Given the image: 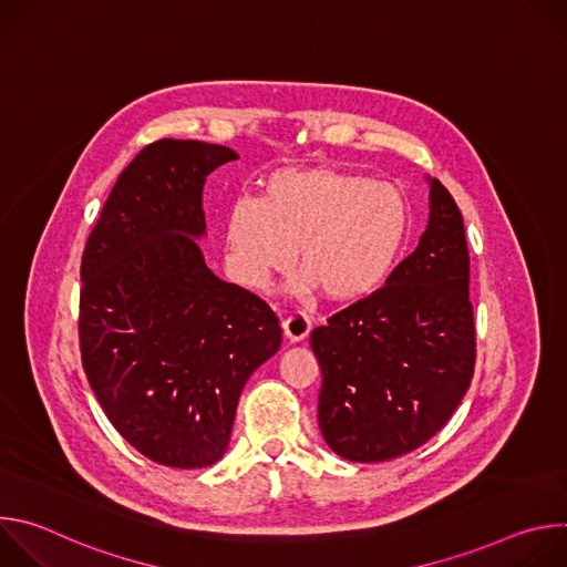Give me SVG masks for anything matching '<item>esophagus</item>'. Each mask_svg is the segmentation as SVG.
Returning a JSON list of instances; mask_svg holds the SVG:
<instances>
[{"label":"esophagus","instance_id":"obj_1","mask_svg":"<svg viewBox=\"0 0 567 567\" xmlns=\"http://www.w3.org/2000/svg\"><path fill=\"white\" fill-rule=\"evenodd\" d=\"M282 330H285V337L289 341H302L309 332H311V318L300 311V309H293L285 316L282 320Z\"/></svg>","mask_w":567,"mask_h":567}]
</instances>
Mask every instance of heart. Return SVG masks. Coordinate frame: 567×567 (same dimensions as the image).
Segmentation results:
<instances>
[{
    "label": "heart",
    "mask_w": 567,
    "mask_h": 567,
    "mask_svg": "<svg viewBox=\"0 0 567 567\" xmlns=\"http://www.w3.org/2000/svg\"><path fill=\"white\" fill-rule=\"evenodd\" d=\"M409 226V202L388 182L334 168L278 171L260 199L230 206L228 262L241 282L262 287L296 251L298 271L322 298L350 302L385 280Z\"/></svg>",
    "instance_id": "heart-1"
}]
</instances>
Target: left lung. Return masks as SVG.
<instances>
[{
  "label": "left lung",
  "mask_w": 567,
  "mask_h": 567,
  "mask_svg": "<svg viewBox=\"0 0 567 567\" xmlns=\"http://www.w3.org/2000/svg\"><path fill=\"white\" fill-rule=\"evenodd\" d=\"M311 350L318 426L337 455L385 462L446 426L473 379L475 320L462 213L442 182H431L420 247L383 287L313 328Z\"/></svg>",
  "instance_id": "left-lung-1"
}]
</instances>
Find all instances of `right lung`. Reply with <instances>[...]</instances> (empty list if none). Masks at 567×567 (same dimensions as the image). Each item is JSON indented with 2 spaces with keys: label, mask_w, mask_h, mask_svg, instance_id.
Instances as JSON below:
<instances>
[{
  "label": "right lung",
  "mask_w": 567,
  "mask_h": 567,
  "mask_svg": "<svg viewBox=\"0 0 567 567\" xmlns=\"http://www.w3.org/2000/svg\"><path fill=\"white\" fill-rule=\"evenodd\" d=\"M230 147L161 138L118 175L80 262L78 341L112 426L177 468L217 462L251 372L282 343L274 309L221 282L197 241L206 175Z\"/></svg>",
  "instance_id": "right-lung-1"
}]
</instances>
